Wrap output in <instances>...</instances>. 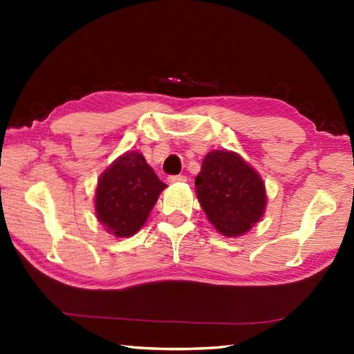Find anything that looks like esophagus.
<instances>
[{"label":"esophagus","mask_w":354,"mask_h":354,"mask_svg":"<svg viewBox=\"0 0 354 354\" xmlns=\"http://www.w3.org/2000/svg\"><path fill=\"white\" fill-rule=\"evenodd\" d=\"M187 181V178H185L184 175H171L169 176V183H184Z\"/></svg>","instance_id":"obj_1"}]
</instances>
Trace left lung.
<instances>
[{
	"label": "left lung",
	"mask_w": 354,
	"mask_h": 354,
	"mask_svg": "<svg viewBox=\"0 0 354 354\" xmlns=\"http://www.w3.org/2000/svg\"><path fill=\"white\" fill-rule=\"evenodd\" d=\"M196 196L211 223L227 237L247 232L266 209L261 176L231 151L209 153L195 178Z\"/></svg>",
	"instance_id": "obj_1"
}]
</instances>
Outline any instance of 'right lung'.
Here are the masks:
<instances>
[{"label":"right lung","mask_w":354,"mask_h":354,"mask_svg":"<svg viewBox=\"0 0 354 354\" xmlns=\"http://www.w3.org/2000/svg\"><path fill=\"white\" fill-rule=\"evenodd\" d=\"M165 187L140 153L123 154L100 178L95 198L97 217L117 237L133 236L145 223Z\"/></svg>","instance_id":"obj_1"}]
</instances>
